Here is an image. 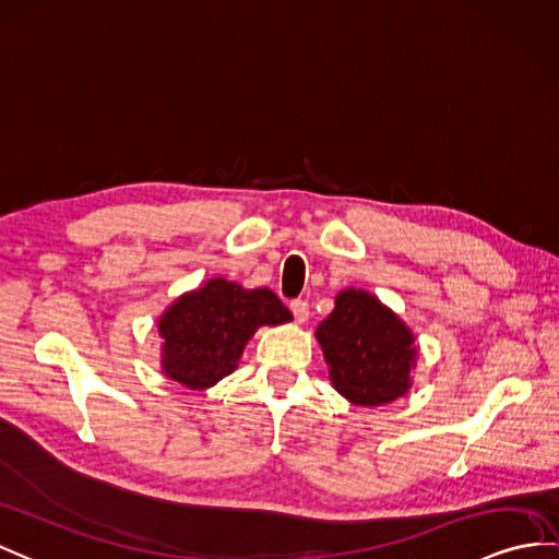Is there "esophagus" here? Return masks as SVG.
Wrapping results in <instances>:
<instances>
[{
	"instance_id": "esophagus-1",
	"label": "esophagus",
	"mask_w": 559,
	"mask_h": 559,
	"mask_svg": "<svg viewBox=\"0 0 559 559\" xmlns=\"http://www.w3.org/2000/svg\"><path fill=\"white\" fill-rule=\"evenodd\" d=\"M289 308H292V312H294L296 322H306V320H308L310 308H308V301H304V298H296V301L289 304Z\"/></svg>"
}]
</instances>
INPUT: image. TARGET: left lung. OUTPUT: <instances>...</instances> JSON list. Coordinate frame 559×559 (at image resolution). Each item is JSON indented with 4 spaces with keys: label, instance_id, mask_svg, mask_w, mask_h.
Returning <instances> with one entry per match:
<instances>
[{
    "label": "left lung",
    "instance_id": "obj_1",
    "mask_svg": "<svg viewBox=\"0 0 559 559\" xmlns=\"http://www.w3.org/2000/svg\"><path fill=\"white\" fill-rule=\"evenodd\" d=\"M316 338L330 365L332 386L353 405H386L411 389L415 336L377 296L344 289Z\"/></svg>",
    "mask_w": 559,
    "mask_h": 559
}]
</instances>
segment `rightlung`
Segmentation results:
<instances>
[{
    "label": "right lung",
    "instance_id": "right-lung-1",
    "mask_svg": "<svg viewBox=\"0 0 559 559\" xmlns=\"http://www.w3.org/2000/svg\"><path fill=\"white\" fill-rule=\"evenodd\" d=\"M289 320V308L270 289H243L223 277L209 280L160 316V367L187 389H209L235 372L258 326Z\"/></svg>",
    "mask_w": 559,
    "mask_h": 559
}]
</instances>
